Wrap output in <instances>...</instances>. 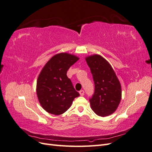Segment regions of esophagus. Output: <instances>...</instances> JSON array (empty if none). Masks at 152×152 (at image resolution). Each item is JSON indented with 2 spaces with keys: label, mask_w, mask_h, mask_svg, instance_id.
<instances>
[{
  "label": "esophagus",
  "mask_w": 152,
  "mask_h": 152,
  "mask_svg": "<svg viewBox=\"0 0 152 152\" xmlns=\"http://www.w3.org/2000/svg\"><path fill=\"white\" fill-rule=\"evenodd\" d=\"M79 94L80 96H84V90H80L79 91Z\"/></svg>",
  "instance_id": "1"
}]
</instances>
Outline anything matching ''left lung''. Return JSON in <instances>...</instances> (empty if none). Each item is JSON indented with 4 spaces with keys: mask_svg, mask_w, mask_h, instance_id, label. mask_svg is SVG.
Listing matches in <instances>:
<instances>
[{
    "mask_svg": "<svg viewBox=\"0 0 152 152\" xmlns=\"http://www.w3.org/2000/svg\"><path fill=\"white\" fill-rule=\"evenodd\" d=\"M94 82V93L89 99L91 109L101 117L112 114L117 110L122 97L121 86L110 63L98 54L87 56Z\"/></svg>",
    "mask_w": 152,
    "mask_h": 152,
    "instance_id": "1",
    "label": "left lung"
}]
</instances>
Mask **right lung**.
<instances>
[{
	"label": "right lung",
	"instance_id": "right-lung-1",
	"mask_svg": "<svg viewBox=\"0 0 152 152\" xmlns=\"http://www.w3.org/2000/svg\"><path fill=\"white\" fill-rule=\"evenodd\" d=\"M75 55L59 53L45 64L37 82V94L42 107L49 113L61 115L71 107L79 96L67 77V71L79 60Z\"/></svg>",
	"mask_w": 152,
	"mask_h": 152
}]
</instances>
